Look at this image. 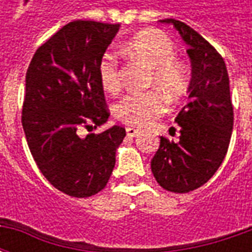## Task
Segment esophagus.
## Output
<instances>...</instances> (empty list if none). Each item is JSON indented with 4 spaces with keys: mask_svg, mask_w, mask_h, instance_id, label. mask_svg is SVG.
<instances>
[{
    "mask_svg": "<svg viewBox=\"0 0 252 252\" xmlns=\"http://www.w3.org/2000/svg\"><path fill=\"white\" fill-rule=\"evenodd\" d=\"M140 129H136V128H132V126H128L126 128V136L129 137H136L140 135Z\"/></svg>",
    "mask_w": 252,
    "mask_h": 252,
    "instance_id": "obj_1",
    "label": "esophagus"
}]
</instances>
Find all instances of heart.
<instances>
[{
	"label": "heart",
	"instance_id": "obj_1",
	"mask_svg": "<svg viewBox=\"0 0 252 252\" xmlns=\"http://www.w3.org/2000/svg\"><path fill=\"white\" fill-rule=\"evenodd\" d=\"M124 51L151 68L148 82L158 85L170 97H178L185 92L186 75L184 67L175 61V47L169 37L155 30L142 31L128 40ZM98 79L105 92L115 93L120 89L119 63L115 54L106 52L99 59ZM167 102L157 90L126 94L116 105V116L128 126H146L162 116Z\"/></svg>",
	"mask_w": 252,
	"mask_h": 252
}]
</instances>
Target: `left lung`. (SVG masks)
I'll use <instances>...</instances> for the list:
<instances>
[{"label": "left lung", "instance_id": "1", "mask_svg": "<svg viewBox=\"0 0 252 252\" xmlns=\"http://www.w3.org/2000/svg\"><path fill=\"white\" fill-rule=\"evenodd\" d=\"M159 23L173 25L185 41L191 79L190 102L175 117L180 140L160 137L151 170L163 189L188 193L211 180L225 158L233 126L229 78L221 55L198 32L174 19Z\"/></svg>", "mask_w": 252, "mask_h": 252}]
</instances>
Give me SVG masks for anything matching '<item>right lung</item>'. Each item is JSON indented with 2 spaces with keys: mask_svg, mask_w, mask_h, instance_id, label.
Segmentation results:
<instances>
[{
  "mask_svg": "<svg viewBox=\"0 0 252 252\" xmlns=\"http://www.w3.org/2000/svg\"><path fill=\"white\" fill-rule=\"evenodd\" d=\"M120 24L77 20L37 48L25 77L23 128L37 167L54 188L71 197L104 189L126 137L113 126L98 135H78L81 126H102L105 109L99 59Z\"/></svg>",
  "mask_w": 252,
  "mask_h": 252,
  "instance_id": "1",
  "label": "right lung"
}]
</instances>
